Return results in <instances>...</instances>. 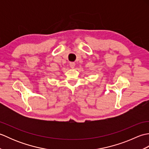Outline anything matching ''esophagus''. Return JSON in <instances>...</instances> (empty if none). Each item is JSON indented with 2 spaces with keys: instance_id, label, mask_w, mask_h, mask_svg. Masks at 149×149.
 <instances>
[{
  "instance_id": "34e87169",
  "label": "esophagus",
  "mask_w": 149,
  "mask_h": 149,
  "mask_svg": "<svg viewBox=\"0 0 149 149\" xmlns=\"http://www.w3.org/2000/svg\"><path fill=\"white\" fill-rule=\"evenodd\" d=\"M75 65V63H74V62H70V66L72 68H74Z\"/></svg>"
}]
</instances>
